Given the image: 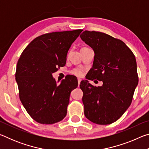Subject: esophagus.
<instances>
[{"label": "esophagus", "instance_id": "obj_1", "mask_svg": "<svg viewBox=\"0 0 149 149\" xmlns=\"http://www.w3.org/2000/svg\"><path fill=\"white\" fill-rule=\"evenodd\" d=\"M77 81H78V87H79V85H80L81 81V79L80 78H78V79H77Z\"/></svg>", "mask_w": 149, "mask_h": 149}]
</instances>
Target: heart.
Listing matches in <instances>:
<instances>
[{
	"instance_id": "b5f03b06",
	"label": "heart",
	"mask_w": 149,
	"mask_h": 149,
	"mask_svg": "<svg viewBox=\"0 0 149 149\" xmlns=\"http://www.w3.org/2000/svg\"><path fill=\"white\" fill-rule=\"evenodd\" d=\"M72 73L73 74L77 75V76L80 77L84 74V70L81 68H75L74 70H72Z\"/></svg>"
}]
</instances>
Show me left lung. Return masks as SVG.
I'll return each instance as SVG.
<instances>
[{
  "label": "left lung",
  "instance_id": "8db88e82",
  "mask_svg": "<svg viewBox=\"0 0 149 149\" xmlns=\"http://www.w3.org/2000/svg\"><path fill=\"white\" fill-rule=\"evenodd\" d=\"M80 37L95 52L87 79L102 81L99 87L87 79L81 81L85 116L97 124H110L132 103L138 85L135 57L123 41L104 33L85 31Z\"/></svg>",
  "mask_w": 149,
  "mask_h": 149
}]
</instances>
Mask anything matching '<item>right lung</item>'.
I'll return each instance as SVG.
<instances>
[{"label":"right lung","mask_w":149,"mask_h":149,"mask_svg":"<svg viewBox=\"0 0 149 149\" xmlns=\"http://www.w3.org/2000/svg\"><path fill=\"white\" fill-rule=\"evenodd\" d=\"M82 29L52 32L33 40L18 60L16 81L19 99L33 119L42 124L62 120L77 77L68 75L59 85L52 74L65 65L68 52Z\"/></svg>","instance_id":"1"}]
</instances>
